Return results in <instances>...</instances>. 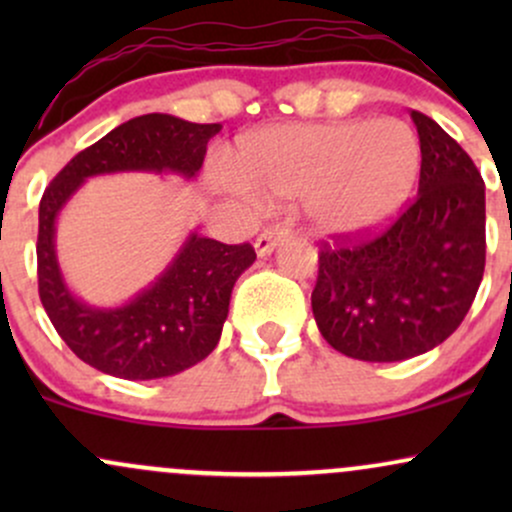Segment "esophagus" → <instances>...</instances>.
<instances>
[{"label": "esophagus", "mask_w": 512, "mask_h": 512, "mask_svg": "<svg viewBox=\"0 0 512 512\" xmlns=\"http://www.w3.org/2000/svg\"><path fill=\"white\" fill-rule=\"evenodd\" d=\"M286 233H289V228H284V226H269V228H264V231H262L260 236H257V240H255L257 255H260V257L272 255L274 248L281 243V240H284Z\"/></svg>", "instance_id": "1"}]
</instances>
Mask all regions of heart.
Segmentation results:
<instances>
[{"label":"heart","instance_id":"1","mask_svg":"<svg viewBox=\"0 0 512 512\" xmlns=\"http://www.w3.org/2000/svg\"><path fill=\"white\" fill-rule=\"evenodd\" d=\"M419 170L421 144L407 122L276 125L240 139L233 187L248 197H303L315 233L358 238L395 219Z\"/></svg>","mask_w":512,"mask_h":512}]
</instances>
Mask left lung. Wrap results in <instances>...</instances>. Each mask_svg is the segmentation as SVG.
Segmentation results:
<instances>
[{"instance_id":"1","label":"left lung","mask_w":512,"mask_h":512,"mask_svg":"<svg viewBox=\"0 0 512 512\" xmlns=\"http://www.w3.org/2000/svg\"><path fill=\"white\" fill-rule=\"evenodd\" d=\"M421 144L419 195L380 236L320 250L317 330L370 363L443 344L477 296L486 262L484 180L438 122L411 110Z\"/></svg>"}]
</instances>
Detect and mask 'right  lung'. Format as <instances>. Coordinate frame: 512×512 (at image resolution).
<instances>
[{
  "label": "right lung",
  "instance_id": "add662e5",
  "mask_svg": "<svg viewBox=\"0 0 512 512\" xmlns=\"http://www.w3.org/2000/svg\"><path fill=\"white\" fill-rule=\"evenodd\" d=\"M219 129L163 113L134 117L76 154L40 199V301L64 344L101 373L156 380L207 358L221 339L233 286L257 255L250 243L226 245L195 231L132 301L98 308L76 298L64 281L55 250L57 216L93 175L173 173L192 180Z\"/></svg>",
  "mask_w": 512,
  "mask_h": 512
}]
</instances>
